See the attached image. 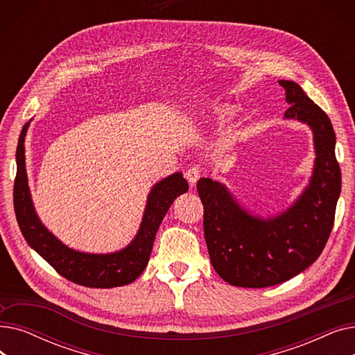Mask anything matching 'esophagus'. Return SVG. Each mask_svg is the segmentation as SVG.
I'll use <instances>...</instances> for the list:
<instances>
[{"label":"esophagus","instance_id":"esophagus-1","mask_svg":"<svg viewBox=\"0 0 355 355\" xmlns=\"http://www.w3.org/2000/svg\"><path fill=\"white\" fill-rule=\"evenodd\" d=\"M200 175H201V171H200L198 166H191L190 170L185 173V178H187V181H189V184L191 185V187H194V185L197 184Z\"/></svg>","mask_w":355,"mask_h":355}]
</instances>
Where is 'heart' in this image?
I'll list each match as a JSON object with an SVG mask.
<instances>
[{
	"label": "heart",
	"mask_w": 355,
	"mask_h": 355,
	"mask_svg": "<svg viewBox=\"0 0 355 355\" xmlns=\"http://www.w3.org/2000/svg\"><path fill=\"white\" fill-rule=\"evenodd\" d=\"M216 114H217V116L218 118H227V116H230L232 114H233V109L232 107H218L217 110H216Z\"/></svg>",
	"instance_id": "b5f03b06"
}]
</instances>
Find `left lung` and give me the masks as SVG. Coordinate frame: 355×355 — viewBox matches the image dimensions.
<instances>
[{
  "mask_svg": "<svg viewBox=\"0 0 355 355\" xmlns=\"http://www.w3.org/2000/svg\"><path fill=\"white\" fill-rule=\"evenodd\" d=\"M291 105L286 119L312 129L315 165L309 185L279 216L249 214L218 181L200 178L204 236L214 270L240 288H268L289 281L322 253L331 234L341 193V170L335 158V132L325 112L291 80H279Z\"/></svg>",
  "mask_w": 355,
  "mask_h": 355,
  "instance_id": "8db88e82",
  "label": "left lung"
}]
</instances>
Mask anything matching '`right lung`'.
Listing matches in <instances>:
<instances>
[{
    "instance_id": "obj_1",
    "label": "right lung",
    "mask_w": 355,
    "mask_h": 355,
    "mask_svg": "<svg viewBox=\"0 0 355 355\" xmlns=\"http://www.w3.org/2000/svg\"><path fill=\"white\" fill-rule=\"evenodd\" d=\"M30 122L23 126L17 146V175L14 181V210L17 223L27 243L63 277L87 288L123 286L144 272L151 256L155 234L174 200L189 191L181 173L157 182L148 196L141 227L125 249L109 254H93L69 249L55 239L34 211L24 155V138Z\"/></svg>"
}]
</instances>
